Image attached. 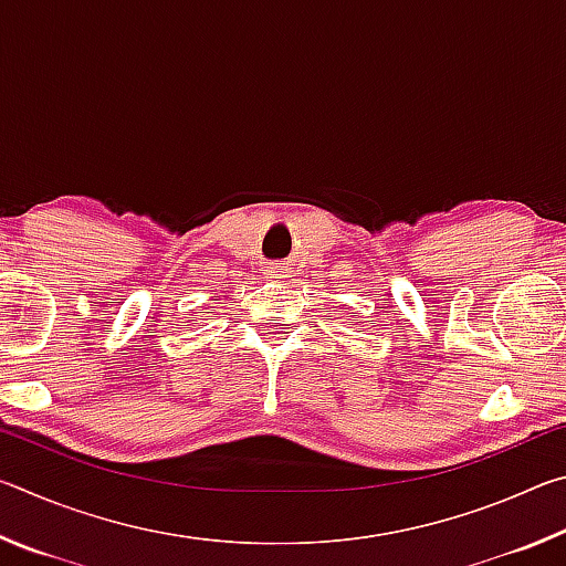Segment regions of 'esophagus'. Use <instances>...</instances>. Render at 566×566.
<instances>
[{"label":"esophagus","mask_w":566,"mask_h":566,"mask_svg":"<svg viewBox=\"0 0 566 566\" xmlns=\"http://www.w3.org/2000/svg\"><path fill=\"white\" fill-rule=\"evenodd\" d=\"M266 274H270L272 280H282V276H286V266L284 264H272L270 270H266Z\"/></svg>","instance_id":"1"}]
</instances>
